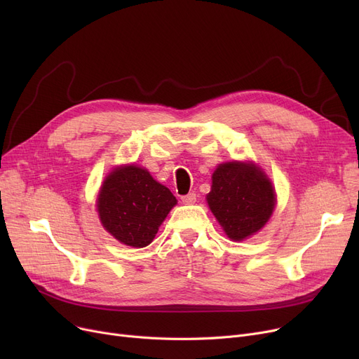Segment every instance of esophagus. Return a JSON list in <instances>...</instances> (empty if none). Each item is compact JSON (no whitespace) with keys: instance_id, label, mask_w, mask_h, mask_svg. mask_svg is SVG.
Wrapping results in <instances>:
<instances>
[{"instance_id":"1","label":"esophagus","mask_w":359,"mask_h":359,"mask_svg":"<svg viewBox=\"0 0 359 359\" xmlns=\"http://www.w3.org/2000/svg\"><path fill=\"white\" fill-rule=\"evenodd\" d=\"M182 202H183L184 205H192V203H195V202H196V194L191 192V194H187V195L182 196Z\"/></svg>"}]
</instances>
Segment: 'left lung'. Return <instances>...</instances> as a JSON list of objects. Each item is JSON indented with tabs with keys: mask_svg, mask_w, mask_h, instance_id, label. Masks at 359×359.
Wrapping results in <instances>:
<instances>
[{
	"mask_svg": "<svg viewBox=\"0 0 359 359\" xmlns=\"http://www.w3.org/2000/svg\"><path fill=\"white\" fill-rule=\"evenodd\" d=\"M206 199L225 234L236 241L257 233L275 206L269 179L255 165L236 161L218 165Z\"/></svg>",
	"mask_w": 359,
	"mask_h": 359,
	"instance_id": "left-lung-1",
	"label": "left lung"
}]
</instances>
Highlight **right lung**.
Instances as JSON below:
<instances>
[{
	"label": "right lung",
	"instance_id": "obj_1",
	"mask_svg": "<svg viewBox=\"0 0 359 359\" xmlns=\"http://www.w3.org/2000/svg\"><path fill=\"white\" fill-rule=\"evenodd\" d=\"M176 202L173 194L145 168L128 165L116 168L103 183L97 211L103 227L116 240L145 248Z\"/></svg>",
	"mask_w": 359,
	"mask_h": 359
}]
</instances>
